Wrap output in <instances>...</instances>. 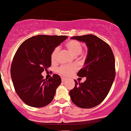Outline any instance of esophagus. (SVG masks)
Masks as SVG:
<instances>
[{
	"label": "esophagus",
	"mask_w": 131,
	"mask_h": 131,
	"mask_svg": "<svg viewBox=\"0 0 131 131\" xmlns=\"http://www.w3.org/2000/svg\"><path fill=\"white\" fill-rule=\"evenodd\" d=\"M66 81L65 78H61V81H62V82H64V81Z\"/></svg>",
	"instance_id": "obj_1"
}]
</instances>
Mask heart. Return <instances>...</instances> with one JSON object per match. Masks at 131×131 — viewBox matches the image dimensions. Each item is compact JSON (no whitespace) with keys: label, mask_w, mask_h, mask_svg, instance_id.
<instances>
[{"label":"heart","mask_w":131,"mask_h":131,"mask_svg":"<svg viewBox=\"0 0 131 131\" xmlns=\"http://www.w3.org/2000/svg\"><path fill=\"white\" fill-rule=\"evenodd\" d=\"M66 47L68 50L70 52L73 56H78L81 53L82 50V44L75 40H72L68 42L65 45ZM58 52H59V48L56 47L53 50L51 54V60L52 62H55L57 60V57H58ZM76 70V67L75 66H62L58 69V71L60 74L64 76H69L71 75Z\"/></svg>","instance_id":"heart-1"}]
</instances>
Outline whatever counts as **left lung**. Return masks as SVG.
I'll use <instances>...</instances> for the list:
<instances>
[{"label":"left lung","mask_w":131,"mask_h":131,"mask_svg":"<svg viewBox=\"0 0 131 131\" xmlns=\"http://www.w3.org/2000/svg\"><path fill=\"white\" fill-rule=\"evenodd\" d=\"M71 39L85 42L88 55L83 68L77 74L79 77H86V80L79 84L74 80V88L70 91V98L78 107H95L106 98L115 80L113 53L108 43L92 34Z\"/></svg>","instance_id":"1"}]
</instances>
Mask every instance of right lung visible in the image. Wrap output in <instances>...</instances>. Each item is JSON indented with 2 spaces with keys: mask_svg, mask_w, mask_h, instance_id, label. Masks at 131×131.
<instances>
[{
  "mask_svg": "<svg viewBox=\"0 0 131 131\" xmlns=\"http://www.w3.org/2000/svg\"><path fill=\"white\" fill-rule=\"evenodd\" d=\"M68 38L66 36L37 35L24 41L16 51L11 66V77L16 94L32 107L49 105L60 85V76L48 80L42 73L51 65L53 50Z\"/></svg>",
  "mask_w": 131,
  "mask_h": 131,
  "instance_id": "add662e5",
  "label": "right lung"
}]
</instances>
